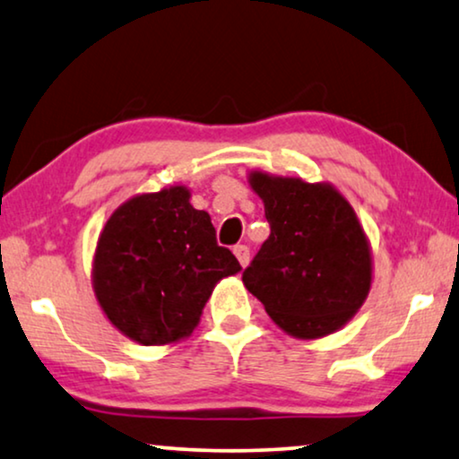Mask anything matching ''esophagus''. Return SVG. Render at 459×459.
I'll use <instances>...</instances> for the list:
<instances>
[{
	"label": "esophagus",
	"mask_w": 459,
	"mask_h": 459,
	"mask_svg": "<svg viewBox=\"0 0 459 459\" xmlns=\"http://www.w3.org/2000/svg\"><path fill=\"white\" fill-rule=\"evenodd\" d=\"M235 255H237V260H239V264L241 266H247V262H249V247L247 246H235Z\"/></svg>",
	"instance_id": "34e87169"
}]
</instances>
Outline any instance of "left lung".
<instances>
[{"instance_id":"8db88e82","label":"left lung","mask_w":459,"mask_h":459,"mask_svg":"<svg viewBox=\"0 0 459 459\" xmlns=\"http://www.w3.org/2000/svg\"><path fill=\"white\" fill-rule=\"evenodd\" d=\"M271 237L243 283L266 313L296 338L338 332L361 308L371 287V254L351 204L329 185L254 172Z\"/></svg>"}]
</instances>
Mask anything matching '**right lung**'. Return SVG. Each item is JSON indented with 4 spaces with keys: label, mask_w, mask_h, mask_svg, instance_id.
<instances>
[{
    "label": "right lung",
    "mask_w": 459,
    "mask_h": 459,
    "mask_svg": "<svg viewBox=\"0 0 459 459\" xmlns=\"http://www.w3.org/2000/svg\"><path fill=\"white\" fill-rule=\"evenodd\" d=\"M185 186L138 195L113 212L94 255V291L108 321L144 346L169 344L197 327L220 279L239 273L220 247L210 213Z\"/></svg>",
    "instance_id": "1"
}]
</instances>
